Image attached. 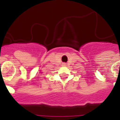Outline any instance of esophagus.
<instances>
[{
    "label": "esophagus",
    "instance_id": "1",
    "mask_svg": "<svg viewBox=\"0 0 120 120\" xmlns=\"http://www.w3.org/2000/svg\"><path fill=\"white\" fill-rule=\"evenodd\" d=\"M64 65H65V64H64Z\"/></svg>",
    "mask_w": 120,
    "mask_h": 120
}]
</instances>
